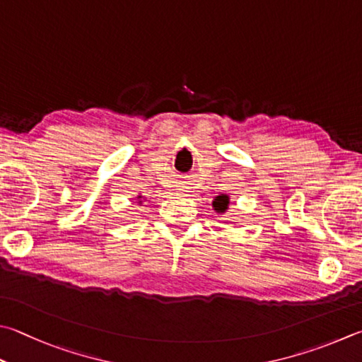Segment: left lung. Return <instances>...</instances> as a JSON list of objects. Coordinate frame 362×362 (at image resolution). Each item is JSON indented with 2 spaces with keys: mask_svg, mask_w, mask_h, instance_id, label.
Returning <instances> with one entry per match:
<instances>
[{
  "mask_svg": "<svg viewBox=\"0 0 362 362\" xmlns=\"http://www.w3.org/2000/svg\"><path fill=\"white\" fill-rule=\"evenodd\" d=\"M228 204H229V198L226 194H221V196H216V199L214 201V207L216 212H225L228 209Z\"/></svg>",
  "mask_w": 362,
  "mask_h": 362,
  "instance_id": "8db88e82",
  "label": "left lung"
}]
</instances>
